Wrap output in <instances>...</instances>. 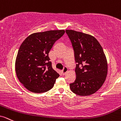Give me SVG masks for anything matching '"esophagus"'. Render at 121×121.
Masks as SVG:
<instances>
[{"label": "esophagus", "instance_id": "esophagus-1", "mask_svg": "<svg viewBox=\"0 0 121 121\" xmlns=\"http://www.w3.org/2000/svg\"><path fill=\"white\" fill-rule=\"evenodd\" d=\"M68 71V69L67 67H65L64 69H63V70H62V74L63 75H65V74H66V73Z\"/></svg>", "mask_w": 121, "mask_h": 121}]
</instances>
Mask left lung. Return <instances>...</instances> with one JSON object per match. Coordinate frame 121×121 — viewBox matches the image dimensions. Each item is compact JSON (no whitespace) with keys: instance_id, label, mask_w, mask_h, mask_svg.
I'll list each match as a JSON object with an SVG mask.
<instances>
[{"instance_id":"8db88e82","label":"left lung","mask_w":121,"mask_h":121,"mask_svg":"<svg viewBox=\"0 0 121 121\" xmlns=\"http://www.w3.org/2000/svg\"><path fill=\"white\" fill-rule=\"evenodd\" d=\"M66 32L73 44L77 63L76 79L70 84V89L78 95H90L105 81L108 69L106 57L93 36L72 30H66Z\"/></svg>"}]
</instances>
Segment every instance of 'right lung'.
Returning a JSON list of instances; mask_svg holds the SVG:
<instances>
[{
    "mask_svg": "<svg viewBox=\"0 0 121 121\" xmlns=\"http://www.w3.org/2000/svg\"><path fill=\"white\" fill-rule=\"evenodd\" d=\"M65 32L64 30L35 32L22 43L16 58L15 71L28 90L42 93L53 87L59 75L52 68L48 53Z\"/></svg>",
    "mask_w": 121,
    "mask_h": 121,
    "instance_id": "right-lung-1",
    "label": "right lung"
}]
</instances>
